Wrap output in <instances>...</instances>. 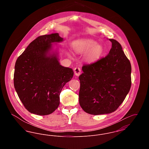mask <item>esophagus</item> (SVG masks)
Listing matches in <instances>:
<instances>
[{"instance_id": "34e87169", "label": "esophagus", "mask_w": 149, "mask_h": 149, "mask_svg": "<svg viewBox=\"0 0 149 149\" xmlns=\"http://www.w3.org/2000/svg\"><path fill=\"white\" fill-rule=\"evenodd\" d=\"M74 73L76 76H79L81 74V69L80 68L77 67L74 69Z\"/></svg>"}]
</instances>
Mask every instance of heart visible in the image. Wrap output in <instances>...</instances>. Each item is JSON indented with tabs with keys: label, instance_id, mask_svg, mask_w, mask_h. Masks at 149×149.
<instances>
[{
	"label": "heart",
	"instance_id": "1",
	"mask_svg": "<svg viewBox=\"0 0 149 149\" xmlns=\"http://www.w3.org/2000/svg\"><path fill=\"white\" fill-rule=\"evenodd\" d=\"M74 50L78 53H86V58L93 60L98 58L103 51L102 46L97 44L92 39H83L77 41L73 46Z\"/></svg>",
	"mask_w": 149,
	"mask_h": 149
}]
</instances>
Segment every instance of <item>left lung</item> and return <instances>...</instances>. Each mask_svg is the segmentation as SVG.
I'll list each match as a JSON object with an SVG mask.
<instances>
[{
  "label": "left lung",
  "instance_id": "1",
  "mask_svg": "<svg viewBox=\"0 0 149 149\" xmlns=\"http://www.w3.org/2000/svg\"><path fill=\"white\" fill-rule=\"evenodd\" d=\"M112 47L106 56L84 64L79 77L80 106L88 113L113 112L120 107L131 86V65L120 43L109 39Z\"/></svg>",
  "mask_w": 149,
  "mask_h": 149
}]
</instances>
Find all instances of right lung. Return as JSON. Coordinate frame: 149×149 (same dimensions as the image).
I'll list each match as a JSON object with an SVG mask.
<instances>
[{"mask_svg": "<svg viewBox=\"0 0 149 149\" xmlns=\"http://www.w3.org/2000/svg\"><path fill=\"white\" fill-rule=\"evenodd\" d=\"M63 40L58 33L40 36L15 62L14 88L31 113L45 116L54 112L59 106L63 86L73 77L72 69L60 65L55 54L47 55L52 43Z\"/></svg>", "mask_w": 149, "mask_h": 149, "instance_id": "1", "label": "right lung"}]
</instances>
